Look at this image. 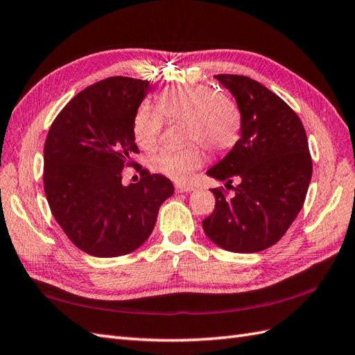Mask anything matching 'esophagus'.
I'll use <instances>...</instances> for the list:
<instances>
[{
  "label": "esophagus",
  "mask_w": 355,
  "mask_h": 355,
  "mask_svg": "<svg viewBox=\"0 0 355 355\" xmlns=\"http://www.w3.org/2000/svg\"><path fill=\"white\" fill-rule=\"evenodd\" d=\"M175 191L178 193H187V192H192L193 187H191V186H175Z\"/></svg>",
  "instance_id": "obj_1"
}]
</instances>
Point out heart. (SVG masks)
Instances as JSON below:
<instances>
[{"instance_id": "heart-1", "label": "heart", "mask_w": 355, "mask_h": 355, "mask_svg": "<svg viewBox=\"0 0 355 355\" xmlns=\"http://www.w3.org/2000/svg\"><path fill=\"white\" fill-rule=\"evenodd\" d=\"M157 108L169 121L186 119L184 139L201 142L210 151H225L239 137L241 119L233 103L205 85L169 87L157 96ZM154 107L142 104L136 112L133 133L142 150H154L159 142L163 121ZM204 162L196 144L180 150H164L151 159V168L178 183L191 178Z\"/></svg>"}]
</instances>
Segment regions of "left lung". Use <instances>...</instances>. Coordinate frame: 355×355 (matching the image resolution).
<instances>
[{
    "label": "left lung",
    "instance_id": "left-lung-1",
    "mask_svg": "<svg viewBox=\"0 0 355 355\" xmlns=\"http://www.w3.org/2000/svg\"><path fill=\"white\" fill-rule=\"evenodd\" d=\"M215 78L237 103L241 139L207 175L227 184L236 177L239 184L233 198L210 189L216 204L202 228L222 250L259 252L277 243L302 209L311 180L307 135L298 114L259 81L232 73Z\"/></svg>",
    "mask_w": 355,
    "mask_h": 355
}]
</instances>
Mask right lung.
I'll return each mask as SVG.
<instances>
[{
  "mask_svg": "<svg viewBox=\"0 0 355 355\" xmlns=\"http://www.w3.org/2000/svg\"><path fill=\"white\" fill-rule=\"evenodd\" d=\"M150 81L110 77L77 94L57 114L44 148L49 209L69 241L94 257H119L151 236L174 184L142 171L122 184L123 166L139 153L133 122Z\"/></svg>",
  "mask_w": 355,
  "mask_h": 355,
  "instance_id": "1",
  "label": "right lung"
}]
</instances>
